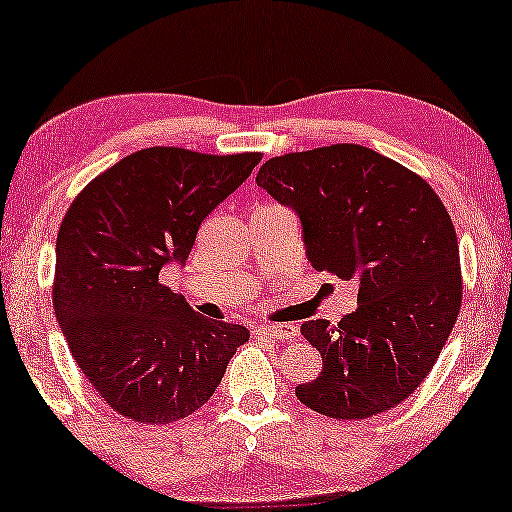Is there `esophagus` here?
<instances>
[{
	"instance_id": "obj_1",
	"label": "esophagus",
	"mask_w": 512,
	"mask_h": 512,
	"mask_svg": "<svg viewBox=\"0 0 512 512\" xmlns=\"http://www.w3.org/2000/svg\"><path fill=\"white\" fill-rule=\"evenodd\" d=\"M256 338H274V340H292L297 335V331L288 324H258L254 326Z\"/></svg>"
}]
</instances>
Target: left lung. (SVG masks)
<instances>
[{"mask_svg":"<svg viewBox=\"0 0 512 512\" xmlns=\"http://www.w3.org/2000/svg\"><path fill=\"white\" fill-rule=\"evenodd\" d=\"M256 183L297 211L315 270L358 283V308L301 335L322 372L301 404L333 420L399 406L433 370L463 301L454 222L420 174L363 145L274 156Z\"/></svg>","mask_w":512,"mask_h":512,"instance_id":"1","label":"left lung"}]
</instances>
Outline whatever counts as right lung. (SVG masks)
<instances>
[{
	"label": "right lung",
	"mask_w": 512,
	"mask_h": 512,
	"mask_svg": "<svg viewBox=\"0 0 512 512\" xmlns=\"http://www.w3.org/2000/svg\"><path fill=\"white\" fill-rule=\"evenodd\" d=\"M263 154L147 147L92 179L56 238L52 301L74 363L117 415L170 424L213 397L240 324L206 320L158 279Z\"/></svg>",
	"instance_id": "add662e5"
}]
</instances>
